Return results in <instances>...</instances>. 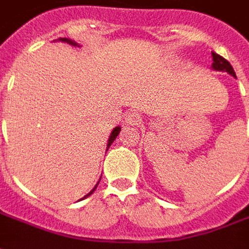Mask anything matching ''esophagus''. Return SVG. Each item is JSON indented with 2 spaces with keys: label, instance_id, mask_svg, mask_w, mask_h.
Masks as SVG:
<instances>
[{
  "label": "esophagus",
  "instance_id": "1",
  "mask_svg": "<svg viewBox=\"0 0 249 249\" xmlns=\"http://www.w3.org/2000/svg\"><path fill=\"white\" fill-rule=\"evenodd\" d=\"M125 123L128 125H140L141 124V117L140 114L136 113V112H130V113L126 114L125 117Z\"/></svg>",
  "mask_w": 249,
  "mask_h": 249
}]
</instances>
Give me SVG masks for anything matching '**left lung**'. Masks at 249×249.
Masks as SVG:
<instances>
[{"label":"left lung","mask_w":249,"mask_h":249,"mask_svg":"<svg viewBox=\"0 0 249 249\" xmlns=\"http://www.w3.org/2000/svg\"><path fill=\"white\" fill-rule=\"evenodd\" d=\"M212 60H213V62H212V69H213V71H227V73H230L231 76L236 77V73L235 71H233V68H232V65H231L230 62L225 60L224 57L219 56L217 53H213V52H212Z\"/></svg>","instance_id":"left-lung-1"}]
</instances>
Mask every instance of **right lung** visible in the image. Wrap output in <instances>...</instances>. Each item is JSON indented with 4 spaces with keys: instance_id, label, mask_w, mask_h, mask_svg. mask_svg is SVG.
<instances>
[{
    "instance_id": "1",
    "label": "right lung",
    "mask_w": 249,
    "mask_h": 249,
    "mask_svg": "<svg viewBox=\"0 0 249 249\" xmlns=\"http://www.w3.org/2000/svg\"><path fill=\"white\" fill-rule=\"evenodd\" d=\"M60 41H62V42H66V44H71V45H73V46H80V45H78V44H77V42H74V41L69 40V38H60ZM120 130H121V126H116V128H114V129L112 130V133H110V136H109L108 145H107V151H108L109 146L112 145V142H113V141L116 140V137L119 136ZM97 184H98V183H97ZM97 184H96V187L93 188V189H92V191H90V192L88 193V195H85V196H84V197H82V198H85V197H88L89 195H92V193L94 192V191H96V188H97ZM80 200H81V198H80Z\"/></svg>"
}]
</instances>
